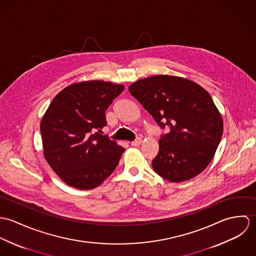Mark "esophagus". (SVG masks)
I'll use <instances>...</instances> for the list:
<instances>
[{"label": "esophagus", "mask_w": 256, "mask_h": 256, "mask_svg": "<svg viewBox=\"0 0 256 256\" xmlns=\"http://www.w3.org/2000/svg\"><path fill=\"white\" fill-rule=\"evenodd\" d=\"M141 143H142V139H141V138H137L136 140H134L133 142H131V145L133 146H139V145H141Z\"/></svg>", "instance_id": "obj_1"}]
</instances>
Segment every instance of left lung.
Here are the masks:
<instances>
[{
	"mask_svg": "<svg viewBox=\"0 0 256 256\" xmlns=\"http://www.w3.org/2000/svg\"><path fill=\"white\" fill-rule=\"evenodd\" d=\"M130 94L152 116L162 133L152 160L154 170L170 182H182L203 172L222 135V120L210 94L178 76H154L129 86Z\"/></svg>",
	"mask_w": 256,
	"mask_h": 256,
	"instance_id": "obj_1",
	"label": "left lung"
}]
</instances>
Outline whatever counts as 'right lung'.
Listing matches in <instances>:
<instances>
[{
	"label": "right lung",
	"instance_id": "obj_1",
	"mask_svg": "<svg viewBox=\"0 0 256 256\" xmlns=\"http://www.w3.org/2000/svg\"><path fill=\"white\" fill-rule=\"evenodd\" d=\"M124 90L102 80L74 84L52 100L40 123L44 156L70 186L92 189L116 168L124 148L102 135L106 111Z\"/></svg>",
	"mask_w": 256,
	"mask_h": 256
}]
</instances>
